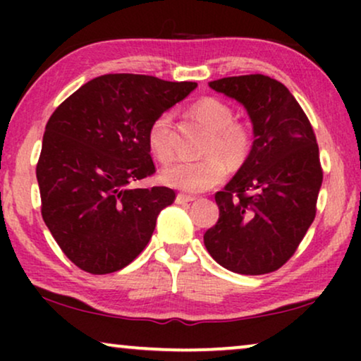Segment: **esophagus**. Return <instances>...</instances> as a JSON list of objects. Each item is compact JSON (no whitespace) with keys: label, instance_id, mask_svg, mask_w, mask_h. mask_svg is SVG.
Instances as JSON below:
<instances>
[{"label":"esophagus","instance_id":"34e87169","mask_svg":"<svg viewBox=\"0 0 361 361\" xmlns=\"http://www.w3.org/2000/svg\"><path fill=\"white\" fill-rule=\"evenodd\" d=\"M195 197L194 195H185V194H179L176 197L177 204H189V202H194Z\"/></svg>","mask_w":361,"mask_h":361}]
</instances>
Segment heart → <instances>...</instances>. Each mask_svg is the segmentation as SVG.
I'll return each mask as SVG.
<instances>
[{
    "label": "heart",
    "instance_id": "b5f03b06",
    "mask_svg": "<svg viewBox=\"0 0 361 361\" xmlns=\"http://www.w3.org/2000/svg\"><path fill=\"white\" fill-rule=\"evenodd\" d=\"M187 115L209 130L202 161H179L166 167L162 182L184 192L209 190L224 180L226 161L230 167H240L248 159L253 147V131L243 121L235 120L228 103L216 97H202L187 108ZM147 146L157 161L166 164L174 156L172 120L169 113H161L147 128Z\"/></svg>",
    "mask_w": 361,
    "mask_h": 361
}]
</instances>
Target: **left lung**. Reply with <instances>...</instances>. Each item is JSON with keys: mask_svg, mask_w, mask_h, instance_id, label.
<instances>
[{"mask_svg": "<svg viewBox=\"0 0 361 361\" xmlns=\"http://www.w3.org/2000/svg\"><path fill=\"white\" fill-rule=\"evenodd\" d=\"M209 85L246 108L255 141L248 159L215 194L220 216L205 231V248L233 273H273L295 253L317 212L324 172L312 125L288 87L268 75Z\"/></svg>", "mask_w": 361, "mask_h": 361, "instance_id": "left-lung-1", "label": "left lung"}]
</instances>
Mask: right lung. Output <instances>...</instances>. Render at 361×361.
<instances>
[{
	"mask_svg": "<svg viewBox=\"0 0 361 361\" xmlns=\"http://www.w3.org/2000/svg\"><path fill=\"white\" fill-rule=\"evenodd\" d=\"M195 82L106 73L87 82L49 118L36 166L41 214L63 255L90 274L131 263L176 200L169 187L131 189L156 172L147 128Z\"/></svg>",
	"mask_w": 361,
	"mask_h": 361,
	"instance_id": "right-lung-1",
	"label": "right lung"
}]
</instances>
